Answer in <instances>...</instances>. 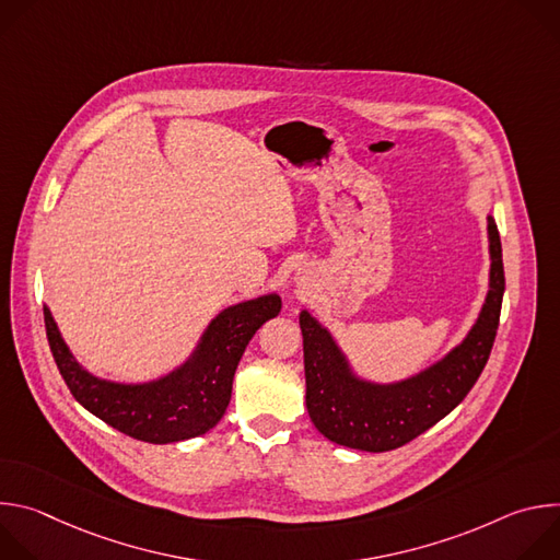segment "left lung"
I'll use <instances>...</instances> for the list:
<instances>
[{
    "instance_id": "obj_1",
    "label": "left lung",
    "mask_w": 560,
    "mask_h": 560,
    "mask_svg": "<svg viewBox=\"0 0 560 560\" xmlns=\"http://www.w3.org/2000/svg\"><path fill=\"white\" fill-rule=\"evenodd\" d=\"M490 292L474 328L445 359L406 381L378 385L354 376L346 354L310 312L299 314L305 363V406L326 439L363 452L396 450L447 417L481 376L505 292L501 236L492 217Z\"/></svg>"
}]
</instances>
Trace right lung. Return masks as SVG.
<instances>
[{
  "label": "right lung",
  "mask_w": 560,
  "mask_h": 560,
  "mask_svg": "<svg viewBox=\"0 0 560 560\" xmlns=\"http://www.w3.org/2000/svg\"><path fill=\"white\" fill-rule=\"evenodd\" d=\"M279 312L277 294L223 310L182 368L159 381L137 385L97 378L79 365L48 307H44V324L52 359L77 401L110 428L137 441L162 445L206 434L221 421L246 346Z\"/></svg>",
  "instance_id": "add662e5"
}]
</instances>
